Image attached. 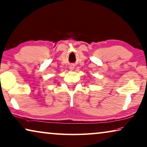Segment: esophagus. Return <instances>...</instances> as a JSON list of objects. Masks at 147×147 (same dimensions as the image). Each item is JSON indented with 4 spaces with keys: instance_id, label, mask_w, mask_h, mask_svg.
<instances>
[{
    "instance_id": "esophagus-1",
    "label": "esophagus",
    "mask_w": 147,
    "mask_h": 147,
    "mask_svg": "<svg viewBox=\"0 0 147 147\" xmlns=\"http://www.w3.org/2000/svg\"><path fill=\"white\" fill-rule=\"evenodd\" d=\"M74 69V67L73 66L70 67V69Z\"/></svg>"
}]
</instances>
